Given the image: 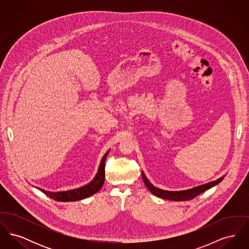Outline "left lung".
Returning <instances> with one entry per match:
<instances>
[{"label": "left lung", "instance_id": "8db88e82", "mask_svg": "<svg viewBox=\"0 0 249 249\" xmlns=\"http://www.w3.org/2000/svg\"><path fill=\"white\" fill-rule=\"evenodd\" d=\"M142 178L146 188L149 190L151 193H153L155 196L165 199V200H170V201H181L192 200L193 198L200 195L205 190H209L213 186L217 185L219 182H221L223 180L224 177L218 178L217 180L213 181V182L199 186V187H196V188H193V189H190V190H181V191H168V190H160V189L156 188L147 180V178H145V176L142 172Z\"/></svg>", "mask_w": 249, "mask_h": 249}]
</instances>
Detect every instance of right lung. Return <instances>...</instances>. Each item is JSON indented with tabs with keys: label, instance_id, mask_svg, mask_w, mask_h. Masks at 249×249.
<instances>
[{
	"label": "right lung",
	"instance_id": "obj_1",
	"mask_svg": "<svg viewBox=\"0 0 249 249\" xmlns=\"http://www.w3.org/2000/svg\"><path fill=\"white\" fill-rule=\"evenodd\" d=\"M108 153H109V151L104 156L94 179L88 185L81 187L79 189H76V190H67V191H61V192H50V191L41 190V189H39V190H41L43 193H45L49 198L58 201H78V200H82V199L93 195L96 192H98L99 190H101V188L104 185L105 176H106V173H105L106 160H107Z\"/></svg>",
	"mask_w": 249,
	"mask_h": 249
}]
</instances>
